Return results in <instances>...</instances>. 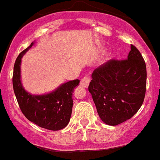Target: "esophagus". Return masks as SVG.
Segmentation results:
<instances>
[{"label":"esophagus","instance_id":"34e87169","mask_svg":"<svg viewBox=\"0 0 160 160\" xmlns=\"http://www.w3.org/2000/svg\"><path fill=\"white\" fill-rule=\"evenodd\" d=\"M90 78L88 76H85V77H83L82 78L81 82H80V85H81L82 87H85V88H87L89 84H90Z\"/></svg>","mask_w":160,"mask_h":160}]
</instances>
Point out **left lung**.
Returning <instances> with one entry per match:
<instances>
[{"mask_svg": "<svg viewBox=\"0 0 160 160\" xmlns=\"http://www.w3.org/2000/svg\"><path fill=\"white\" fill-rule=\"evenodd\" d=\"M89 85L103 122L116 126L135 115L143 102L147 69L140 52L131 45L127 60H110L92 73Z\"/></svg>", "mask_w": 160, "mask_h": 160, "instance_id": "1", "label": "left lung"}]
</instances>
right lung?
Listing matches in <instances>:
<instances>
[{"label": "right lung", "mask_w": 160, "mask_h": 160, "mask_svg": "<svg viewBox=\"0 0 160 160\" xmlns=\"http://www.w3.org/2000/svg\"><path fill=\"white\" fill-rule=\"evenodd\" d=\"M33 45L34 42H32L16 59L12 75L14 94L21 111L27 119L40 128L59 131L66 128L70 122L73 107V92L80 81L76 79L65 82L45 94L36 95L27 92L21 79V63L24 54Z\"/></svg>", "instance_id": "1"}]
</instances>
